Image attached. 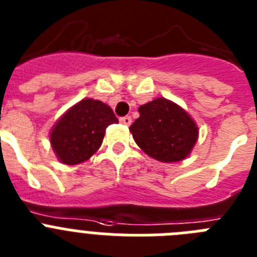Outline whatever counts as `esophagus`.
Listing matches in <instances>:
<instances>
[{"instance_id":"esophagus-1","label":"esophagus","mask_w":257,"mask_h":257,"mask_svg":"<svg viewBox=\"0 0 257 257\" xmlns=\"http://www.w3.org/2000/svg\"><path fill=\"white\" fill-rule=\"evenodd\" d=\"M120 122H121V124H124V125H131L132 117L131 116H122V117H120Z\"/></svg>"}]
</instances>
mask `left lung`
<instances>
[{"label":"left lung","instance_id":"1","mask_svg":"<svg viewBox=\"0 0 257 257\" xmlns=\"http://www.w3.org/2000/svg\"><path fill=\"white\" fill-rule=\"evenodd\" d=\"M138 112L140 117L129 131L147 155L172 163L190 154L198 140V126L181 107L166 98H156L140 107Z\"/></svg>","mask_w":257,"mask_h":257}]
</instances>
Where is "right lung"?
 <instances>
[{
	"instance_id": "obj_1",
	"label": "right lung",
	"mask_w": 257,
	"mask_h": 257,
	"mask_svg": "<svg viewBox=\"0 0 257 257\" xmlns=\"http://www.w3.org/2000/svg\"><path fill=\"white\" fill-rule=\"evenodd\" d=\"M119 122L110 106L90 98L71 107L50 133L58 159L75 166L85 162L101 147L106 128Z\"/></svg>"
}]
</instances>
